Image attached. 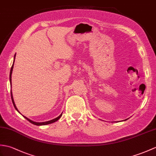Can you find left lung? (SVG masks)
Listing matches in <instances>:
<instances>
[{"label":"left lung","mask_w":156,"mask_h":156,"mask_svg":"<svg viewBox=\"0 0 156 156\" xmlns=\"http://www.w3.org/2000/svg\"><path fill=\"white\" fill-rule=\"evenodd\" d=\"M125 120H126V119H125Z\"/></svg>","instance_id":"1"}]
</instances>
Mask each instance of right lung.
<instances>
[{
	"mask_svg": "<svg viewBox=\"0 0 156 156\" xmlns=\"http://www.w3.org/2000/svg\"><path fill=\"white\" fill-rule=\"evenodd\" d=\"M15 56H16V54H15V55H14V59H15ZM14 62H13V64H12V67H11V69H10V84H11V76H12V70H13V67H14ZM10 94H11V98H12V103H13L14 106V108H15V109H16L18 112H19V110H18V109H17V108L16 107V105H15V104H14V100H13V97H12V92H10ZM62 114L59 115L58 117H57V118H54V119H51V120H50V121H48V122H34V121L31 120V119H28V118H27V117H25L24 115H23V116H24V118H26L28 121H29V122H30V123H32V124H34V125H37V126H44V125H47V124H52V123H54V122H56L57 120H58V119L60 118V117L62 116Z\"/></svg>",
	"mask_w": 156,
	"mask_h": 156,
	"instance_id": "1",
	"label": "right lung"
}]
</instances>
